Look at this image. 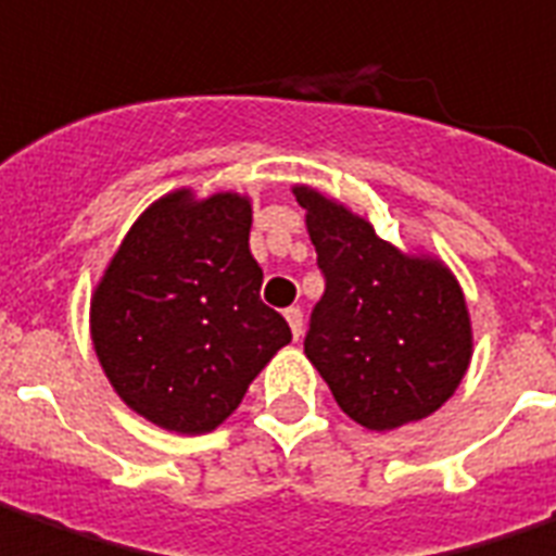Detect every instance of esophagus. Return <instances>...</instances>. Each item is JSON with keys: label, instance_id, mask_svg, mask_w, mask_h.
Listing matches in <instances>:
<instances>
[{"label": "esophagus", "instance_id": "obj_1", "mask_svg": "<svg viewBox=\"0 0 556 556\" xmlns=\"http://www.w3.org/2000/svg\"><path fill=\"white\" fill-rule=\"evenodd\" d=\"M285 317H287V324H290V332H293V339H300V336H302V308H287Z\"/></svg>", "mask_w": 556, "mask_h": 556}]
</instances>
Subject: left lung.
Masks as SVG:
<instances>
[{
  "mask_svg": "<svg viewBox=\"0 0 556 556\" xmlns=\"http://www.w3.org/2000/svg\"><path fill=\"white\" fill-rule=\"evenodd\" d=\"M324 271L305 357L344 415L396 430L442 408L472 359L457 278L435 256L402 254L372 224L305 184L293 187Z\"/></svg>",
  "mask_w": 556,
  "mask_h": 556,
  "instance_id": "8db88e82",
  "label": "left lung"
}]
</instances>
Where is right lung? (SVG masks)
<instances>
[{"label": "right lung", "mask_w": 556, "mask_h": 556, "mask_svg": "<svg viewBox=\"0 0 556 556\" xmlns=\"http://www.w3.org/2000/svg\"><path fill=\"white\" fill-rule=\"evenodd\" d=\"M251 199L175 190L129 227L90 302L96 357L117 396L172 432H212L287 342L248 248Z\"/></svg>", "instance_id": "add662e5"}]
</instances>
